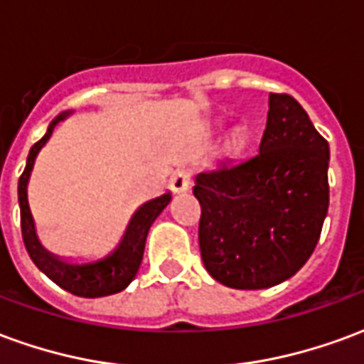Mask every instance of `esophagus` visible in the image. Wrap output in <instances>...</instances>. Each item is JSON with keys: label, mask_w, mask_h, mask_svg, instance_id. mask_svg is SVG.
Segmentation results:
<instances>
[{"label": "esophagus", "mask_w": 364, "mask_h": 364, "mask_svg": "<svg viewBox=\"0 0 364 364\" xmlns=\"http://www.w3.org/2000/svg\"><path fill=\"white\" fill-rule=\"evenodd\" d=\"M169 187L173 193H185V191L191 189V175L189 171H185V169H177L173 175H171V179H169Z\"/></svg>", "instance_id": "1"}]
</instances>
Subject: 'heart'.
<instances>
[{
    "label": "heart",
    "instance_id": "1",
    "mask_svg": "<svg viewBox=\"0 0 364 364\" xmlns=\"http://www.w3.org/2000/svg\"><path fill=\"white\" fill-rule=\"evenodd\" d=\"M252 142V134L250 130L244 127L234 128L228 136V142H226V154L228 156H242L245 151V148Z\"/></svg>",
    "mask_w": 364,
    "mask_h": 364
}]
</instances>
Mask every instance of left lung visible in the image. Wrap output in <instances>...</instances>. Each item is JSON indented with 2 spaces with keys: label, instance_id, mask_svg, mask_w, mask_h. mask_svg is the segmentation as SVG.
I'll return each instance as SVG.
<instances>
[{
  "label": "left lung",
  "instance_id": "1",
  "mask_svg": "<svg viewBox=\"0 0 364 364\" xmlns=\"http://www.w3.org/2000/svg\"><path fill=\"white\" fill-rule=\"evenodd\" d=\"M329 146L294 97L269 95L259 154L195 177L206 271L230 289L259 290L296 274L329 206Z\"/></svg>",
  "mask_w": 364,
  "mask_h": 364
}]
</instances>
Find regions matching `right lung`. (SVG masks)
<instances>
[{
    "mask_svg": "<svg viewBox=\"0 0 364 364\" xmlns=\"http://www.w3.org/2000/svg\"><path fill=\"white\" fill-rule=\"evenodd\" d=\"M70 112H60L56 119L48 124L46 134L31 148L27 158L25 171L19 177V206H21V232H23V242L27 247L31 259L36 267L41 269L50 281L58 284L60 289L72 292L75 296L83 298H99L117 294L120 290H124L132 282V279L140 269L144 257V245L146 237L150 232V226L158 218L161 210L169 205L171 193H164L156 198L146 200L142 206L136 208L132 218L128 222L124 234L120 237L119 245L112 250L109 255H105L97 261H87V263H72L50 253L38 240L36 234L35 220L28 208L27 187L31 179V171L35 167V159L38 151L43 150V146L48 142V138L54 132V128L60 120H64Z\"/></svg>",
    "mask_w": 364,
    "mask_h": 364,
    "instance_id": "add662e5",
    "label": "right lung"
}]
</instances>
